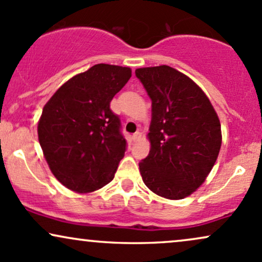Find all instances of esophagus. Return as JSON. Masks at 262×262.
Returning <instances> with one entry per match:
<instances>
[{
  "label": "esophagus",
  "mask_w": 262,
  "mask_h": 262,
  "mask_svg": "<svg viewBox=\"0 0 262 262\" xmlns=\"http://www.w3.org/2000/svg\"><path fill=\"white\" fill-rule=\"evenodd\" d=\"M141 138V133L140 132H137V133L133 134V137H132V139H133V141H138Z\"/></svg>",
  "instance_id": "1"
}]
</instances>
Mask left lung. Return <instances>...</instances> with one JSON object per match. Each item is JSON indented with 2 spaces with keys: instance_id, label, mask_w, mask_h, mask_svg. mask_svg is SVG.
I'll return each instance as SVG.
<instances>
[{
  "instance_id": "1",
  "label": "left lung",
  "mask_w": 262,
  "mask_h": 262,
  "mask_svg": "<svg viewBox=\"0 0 262 262\" xmlns=\"http://www.w3.org/2000/svg\"><path fill=\"white\" fill-rule=\"evenodd\" d=\"M151 105L149 155L139 162L151 191L184 199L205 182L222 144L219 116L203 90L169 66L138 68Z\"/></svg>"
}]
</instances>
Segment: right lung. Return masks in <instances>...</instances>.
Listing matches in <instances>:
<instances>
[{
	"mask_svg": "<svg viewBox=\"0 0 262 262\" xmlns=\"http://www.w3.org/2000/svg\"><path fill=\"white\" fill-rule=\"evenodd\" d=\"M130 77L128 67L95 64L66 81L43 107L39 143L53 176L71 190L90 193L115 177L127 141L110 102Z\"/></svg>",
	"mask_w": 262,
	"mask_h": 262,
	"instance_id": "right-lung-1",
	"label": "right lung"
}]
</instances>
